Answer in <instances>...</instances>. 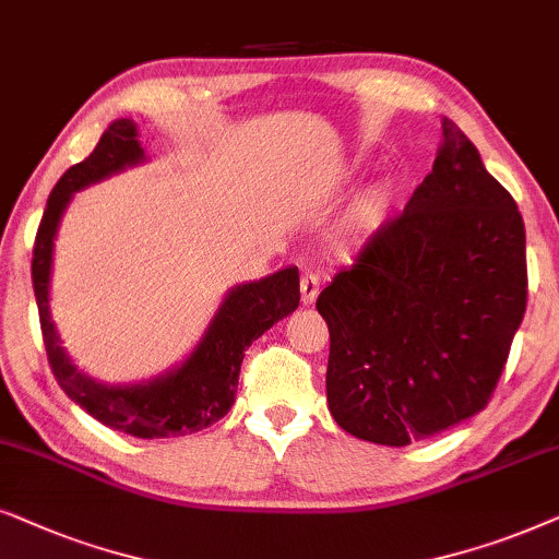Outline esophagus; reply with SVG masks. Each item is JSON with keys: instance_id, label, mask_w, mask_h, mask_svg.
<instances>
[{"instance_id": "obj_1", "label": "esophagus", "mask_w": 559, "mask_h": 559, "mask_svg": "<svg viewBox=\"0 0 559 559\" xmlns=\"http://www.w3.org/2000/svg\"><path fill=\"white\" fill-rule=\"evenodd\" d=\"M319 296V275L317 273H304L301 275V304L311 307Z\"/></svg>"}]
</instances>
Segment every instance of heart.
Returning a JSON list of instances; mask_svg holds the SVG:
<instances>
[{
    "mask_svg": "<svg viewBox=\"0 0 559 559\" xmlns=\"http://www.w3.org/2000/svg\"><path fill=\"white\" fill-rule=\"evenodd\" d=\"M393 199H396V189H393L391 183H385L373 193V206H378V210H385V206L393 204Z\"/></svg>",
    "mask_w": 559,
    "mask_h": 559,
    "instance_id": "b5f03b06",
    "label": "heart"
}]
</instances>
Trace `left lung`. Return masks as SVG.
<instances>
[{
  "label": "left lung",
  "instance_id": "left-lung-1",
  "mask_svg": "<svg viewBox=\"0 0 559 559\" xmlns=\"http://www.w3.org/2000/svg\"><path fill=\"white\" fill-rule=\"evenodd\" d=\"M326 404L357 440L406 448L486 408L526 309V233L511 193L452 119L401 217L317 299Z\"/></svg>",
  "mask_w": 559,
  "mask_h": 559
}]
</instances>
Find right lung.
Returning <instances> with one entry per match:
<instances>
[{"mask_svg": "<svg viewBox=\"0 0 559 559\" xmlns=\"http://www.w3.org/2000/svg\"><path fill=\"white\" fill-rule=\"evenodd\" d=\"M145 160L147 155L138 140V124L122 117L104 130L86 160L71 166L58 178L37 227L33 288L48 362L66 396L104 427L140 440H160V437L202 431L229 412V406L235 404L245 349L278 319L299 307V267H281L265 278L229 288L212 322L206 324L202 340L166 373L140 383H104L79 370L61 345L50 317V273H53L58 227L73 193Z\"/></svg>", "mask_w": 559, "mask_h": 559, "instance_id": "obj_1", "label": "right lung"}]
</instances>
